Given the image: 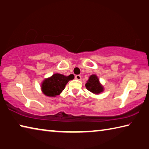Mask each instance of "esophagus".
<instances>
[{"mask_svg":"<svg viewBox=\"0 0 149 149\" xmlns=\"http://www.w3.org/2000/svg\"><path fill=\"white\" fill-rule=\"evenodd\" d=\"M75 78L76 79H77V80H80L81 79V76L80 75H76L75 76Z\"/></svg>","mask_w":149,"mask_h":149,"instance_id":"esophagus-1","label":"esophagus"}]
</instances>
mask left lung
I'll return each mask as SVG.
<instances>
[{
    "label": "left lung",
    "mask_w": 149,
    "mask_h": 149,
    "mask_svg": "<svg viewBox=\"0 0 149 149\" xmlns=\"http://www.w3.org/2000/svg\"><path fill=\"white\" fill-rule=\"evenodd\" d=\"M85 87L87 90L95 94H99L103 91V87L100 85L99 80L95 75H91L87 84H85Z\"/></svg>",
    "instance_id": "left-lung-1"
}]
</instances>
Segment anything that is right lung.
Instances as JSON below:
<instances>
[{"instance_id":"right-lung-1","label":"right lung","mask_w":149,"mask_h":149,"mask_svg":"<svg viewBox=\"0 0 149 149\" xmlns=\"http://www.w3.org/2000/svg\"><path fill=\"white\" fill-rule=\"evenodd\" d=\"M74 78L73 74L69 76H65L60 74H55L42 82L41 88L44 94L49 97H56L63 90L70 80Z\"/></svg>"}]
</instances>
